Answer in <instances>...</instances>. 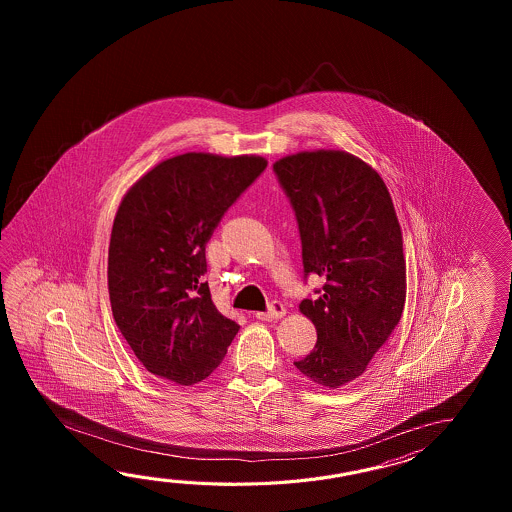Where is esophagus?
Returning a JSON list of instances; mask_svg holds the SVG:
<instances>
[{"label": "esophagus", "mask_w": 512, "mask_h": 512, "mask_svg": "<svg viewBox=\"0 0 512 512\" xmlns=\"http://www.w3.org/2000/svg\"><path fill=\"white\" fill-rule=\"evenodd\" d=\"M282 316H285V307L280 302H272L269 311H265V313H256L258 320H278Z\"/></svg>", "instance_id": "esophagus-1"}]
</instances>
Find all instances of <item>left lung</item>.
Returning a JSON list of instances; mask_svg holds the SVG:
<instances>
[{
	"instance_id": "left-lung-1",
	"label": "left lung",
	"mask_w": 512,
	"mask_h": 512,
	"mask_svg": "<svg viewBox=\"0 0 512 512\" xmlns=\"http://www.w3.org/2000/svg\"><path fill=\"white\" fill-rule=\"evenodd\" d=\"M272 168L296 214L304 272L326 280L316 300L300 304L318 338L294 366L337 390L366 371L403 315L401 225L381 175L351 153L298 152Z\"/></svg>"
}]
</instances>
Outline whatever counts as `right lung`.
I'll list each match as a JSON object with an SVG mask.
<instances>
[{"label": "right lung", "instance_id": "add662e5", "mask_svg": "<svg viewBox=\"0 0 512 512\" xmlns=\"http://www.w3.org/2000/svg\"><path fill=\"white\" fill-rule=\"evenodd\" d=\"M265 166L260 155L183 153L155 164L122 197L109 240V302L153 375L179 386L207 379L240 331L203 282L205 245Z\"/></svg>", "mask_w": 512, "mask_h": 512}]
</instances>
